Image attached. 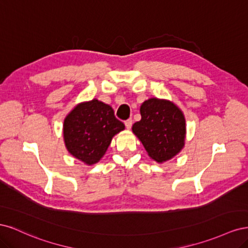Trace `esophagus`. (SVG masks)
<instances>
[{
    "label": "esophagus",
    "instance_id": "obj_1",
    "mask_svg": "<svg viewBox=\"0 0 248 248\" xmlns=\"http://www.w3.org/2000/svg\"><path fill=\"white\" fill-rule=\"evenodd\" d=\"M124 123H125V126H126L127 129H130L131 128V126H132V120L131 119L126 120Z\"/></svg>",
    "mask_w": 248,
    "mask_h": 248
}]
</instances>
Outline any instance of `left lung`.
<instances>
[{"mask_svg":"<svg viewBox=\"0 0 248 248\" xmlns=\"http://www.w3.org/2000/svg\"><path fill=\"white\" fill-rule=\"evenodd\" d=\"M140 121L132 132L145 147L148 155L157 162L176 156L184 147L185 118L176 104L169 100L150 98L140 106Z\"/></svg>","mask_w":248,"mask_h":248,"instance_id":"left-lung-1","label":"left lung"}]
</instances>
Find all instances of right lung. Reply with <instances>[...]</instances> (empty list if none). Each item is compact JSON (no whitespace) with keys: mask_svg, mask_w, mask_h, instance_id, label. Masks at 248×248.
Here are the masks:
<instances>
[{"mask_svg":"<svg viewBox=\"0 0 248 248\" xmlns=\"http://www.w3.org/2000/svg\"><path fill=\"white\" fill-rule=\"evenodd\" d=\"M124 128L108 104L97 99L81 102L64 120L65 146L72 156L92 166L106 154L112 137Z\"/></svg>","mask_w":248,"mask_h":248,"instance_id":"right-lung-1","label":"right lung"}]
</instances>
